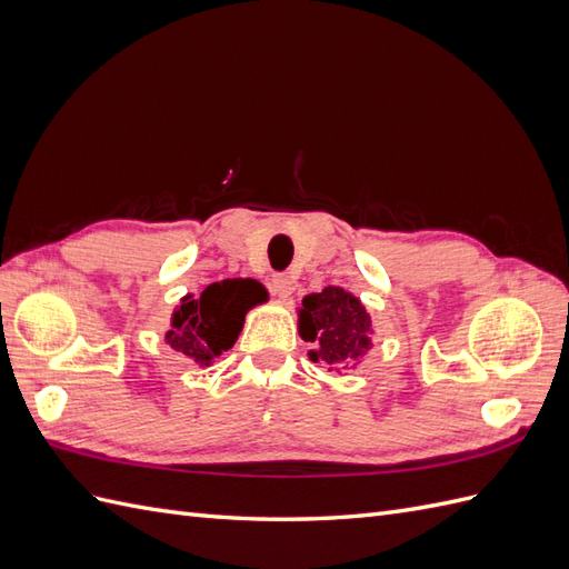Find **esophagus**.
Segmentation results:
<instances>
[{
    "label": "esophagus",
    "mask_w": 569,
    "mask_h": 569,
    "mask_svg": "<svg viewBox=\"0 0 569 569\" xmlns=\"http://www.w3.org/2000/svg\"><path fill=\"white\" fill-rule=\"evenodd\" d=\"M272 291L278 295V299H289L291 291H295V280L289 278V274H274L272 278Z\"/></svg>",
    "instance_id": "obj_1"
}]
</instances>
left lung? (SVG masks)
I'll use <instances>...</instances> for the list:
<instances>
[{
  "label": "left lung",
  "mask_w": 569,
  "mask_h": 569,
  "mask_svg": "<svg viewBox=\"0 0 569 569\" xmlns=\"http://www.w3.org/2000/svg\"><path fill=\"white\" fill-rule=\"evenodd\" d=\"M299 313V335L311 343L308 358L318 366L339 372L356 368L372 349V318L356 295L343 287H325L303 297Z\"/></svg>",
  "instance_id": "left-lung-1"
}]
</instances>
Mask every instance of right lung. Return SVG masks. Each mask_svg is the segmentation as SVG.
Masks as SVG:
<instances>
[{"mask_svg":"<svg viewBox=\"0 0 569 569\" xmlns=\"http://www.w3.org/2000/svg\"><path fill=\"white\" fill-rule=\"evenodd\" d=\"M268 301V289L251 278H230L184 295L170 316L166 343L199 368L234 347L253 306Z\"/></svg>","mask_w":569,"mask_h":569,"instance_id":"1","label":"right lung"}]
</instances>
